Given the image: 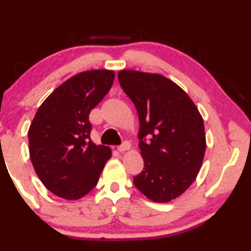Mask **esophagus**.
Listing matches in <instances>:
<instances>
[{
  "label": "esophagus",
  "mask_w": 251,
  "mask_h": 251,
  "mask_svg": "<svg viewBox=\"0 0 251 251\" xmlns=\"http://www.w3.org/2000/svg\"><path fill=\"white\" fill-rule=\"evenodd\" d=\"M130 147H131V145H130V143L129 142H125L121 146L118 147V151H119L120 153H123V152H126V151L130 150Z\"/></svg>",
  "instance_id": "obj_1"
}]
</instances>
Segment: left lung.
Instances as JSON below:
<instances>
[{"label": "left lung", "mask_w": 251, "mask_h": 251, "mask_svg": "<svg viewBox=\"0 0 251 251\" xmlns=\"http://www.w3.org/2000/svg\"><path fill=\"white\" fill-rule=\"evenodd\" d=\"M118 77L139 119L144 169L133 184L154 202L175 200L197 179L203 162V119L186 92L163 75L122 70Z\"/></svg>", "instance_id": "8db88e82"}]
</instances>
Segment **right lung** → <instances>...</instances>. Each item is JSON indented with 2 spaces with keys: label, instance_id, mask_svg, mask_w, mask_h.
Returning <instances> with one entry per match:
<instances>
[{
  "label": "right lung",
  "instance_id": "1",
  "mask_svg": "<svg viewBox=\"0 0 251 251\" xmlns=\"http://www.w3.org/2000/svg\"><path fill=\"white\" fill-rule=\"evenodd\" d=\"M114 76L111 70L73 75L48 96L30 123V161L42 184L57 197L83 198L111 159L108 146L90 139L89 114L109 91Z\"/></svg>",
  "mask_w": 251,
  "mask_h": 251
}]
</instances>
